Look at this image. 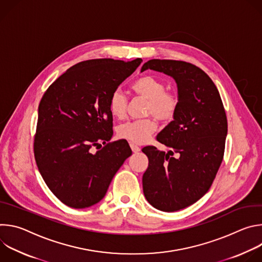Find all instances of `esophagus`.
Wrapping results in <instances>:
<instances>
[{
    "label": "esophagus",
    "instance_id": "obj_1",
    "mask_svg": "<svg viewBox=\"0 0 262 262\" xmlns=\"http://www.w3.org/2000/svg\"><path fill=\"white\" fill-rule=\"evenodd\" d=\"M130 148H132V150H133V152H135V154H137V152H139L141 149H140V147L139 146H137L136 144H134V143H130Z\"/></svg>",
    "mask_w": 262,
    "mask_h": 262
}]
</instances>
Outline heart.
Masks as SVG:
<instances>
[{
	"label": "heart",
	"instance_id": "obj_1",
	"mask_svg": "<svg viewBox=\"0 0 262 262\" xmlns=\"http://www.w3.org/2000/svg\"><path fill=\"white\" fill-rule=\"evenodd\" d=\"M137 96L147 100L145 114L152 115L162 122H170L174 119L178 108V98L175 94L167 92L166 84L152 76H144L132 85ZM127 98L120 91L115 90L108 100V110L112 116L122 119L125 116ZM157 130L154 118L128 121L118 126L117 135L132 143L142 144Z\"/></svg>",
	"mask_w": 262,
	"mask_h": 262
}]
</instances>
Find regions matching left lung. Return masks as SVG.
<instances>
[{
  "mask_svg": "<svg viewBox=\"0 0 262 262\" xmlns=\"http://www.w3.org/2000/svg\"><path fill=\"white\" fill-rule=\"evenodd\" d=\"M146 69L175 80L178 108L174 120L157 136L169 151L155 146L142 149L149 162L143 192L154 207L176 211L197 202L211 186L225 151L227 117L214 83L198 66L152 59L141 71Z\"/></svg>",
  "mask_w": 262,
  "mask_h": 262,
  "instance_id": "obj_1",
  "label": "left lung"
}]
</instances>
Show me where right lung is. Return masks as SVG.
<instances>
[{"mask_svg": "<svg viewBox=\"0 0 262 262\" xmlns=\"http://www.w3.org/2000/svg\"><path fill=\"white\" fill-rule=\"evenodd\" d=\"M141 62L140 58L83 61L68 68L43 94L34 157L49 189L65 205L85 208L99 202L132 156L127 142H110L113 116L108 100ZM94 147L100 150L93 153Z\"/></svg>", "mask_w": 262, "mask_h": 262, "instance_id": "right-lung-1", "label": "right lung"}]
</instances>
